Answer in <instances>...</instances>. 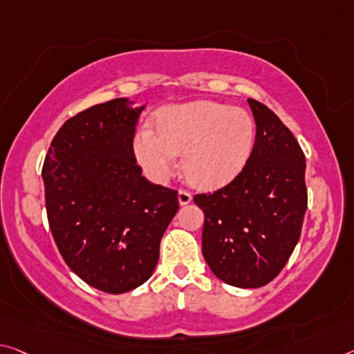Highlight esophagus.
<instances>
[{"instance_id": "obj_1", "label": "esophagus", "mask_w": 354, "mask_h": 354, "mask_svg": "<svg viewBox=\"0 0 354 354\" xmlns=\"http://www.w3.org/2000/svg\"><path fill=\"white\" fill-rule=\"evenodd\" d=\"M178 200H179V205H181V206L189 205L190 201H192V195H190V192H187V190H179Z\"/></svg>"}]
</instances>
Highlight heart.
Here are the masks:
<instances>
[{
	"label": "heart",
	"mask_w": 354,
	"mask_h": 354,
	"mask_svg": "<svg viewBox=\"0 0 354 354\" xmlns=\"http://www.w3.org/2000/svg\"><path fill=\"white\" fill-rule=\"evenodd\" d=\"M255 124L248 111L197 100L168 106L156 120V132L143 129L133 138V153L145 171L165 181L181 156L184 178L195 187L218 189L248 164Z\"/></svg>",
	"instance_id": "heart-1"
}]
</instances>
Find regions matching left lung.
<instances>
[{"label":"left lung","instance_id":"obj_1","mask_svg":"<svg viewBox=\"0 0 354 354\" xmlns=\"http://www.w3.org/2000/svg\"><path fill=\"white\" fill-rule=\"evenodd\" d=\"M257 133L248 164L227 186L197 194L201 250L216 276L239 288L271 282L298 244L307 209L306 156L265 104L249 99Z\"/></svg>","mask_w":354,"mask_h":354}]
</instances>
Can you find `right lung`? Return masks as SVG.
<instances>
[{
    "instance_id": "1",
    "label": "right lung",
    "mask_w": 354,
    "mask_h": 354,
    "mask_svg": "<svg viewBox=\"0 0 354 354\" xmlns=\"http://www.w3.org/2000/svg\"><path fill=\"white\" fill-rule=\"evenodd\" d=\"M124 97L67 120L44 160L50 232L66 265L110 295L147 282L159 261L178 190L149 183L133 153L145 106Z\"/></svg>"
}]
</instances>
